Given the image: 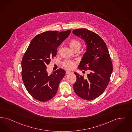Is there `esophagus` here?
I'll return each mask as SVG.
<instances>
[{"label": "esophagus", "mask_w": 132, "mask_h": 132, "mask_svg": "<svg viewBox=\"0 0 132 132\" xmlns=\"http://www.w3.org/2000/svg\"><path fill=\"white\" fill-rule=\"evenodd\" d=\"M71 73H72L71 72H70V71H66V74H67V75L71 74Z\"/></svg>", "instance_id": "34e87169"}]
</instances>
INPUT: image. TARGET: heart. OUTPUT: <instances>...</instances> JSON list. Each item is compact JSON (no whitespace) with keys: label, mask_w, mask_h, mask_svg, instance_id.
<instances>
[{"label":"heart","mask_w":132,"mask_h":132,"mask_svg":"<svg viewBox=\"0 0 132 132\" xmlns=\"http://www.w3.org/2000/svg\"><path fill=\"white\" fill-rule=\"evenodd\" d=\"M69 45L70 47H71V48L73 51H75L77 48H79L81 46L80 43L76 39H71L69 42ZM60 50V48L58 49V52H59ZM76 64H77L76 62L75 61L67 60L64 61L62 63V65L64 67H65V68L69 70H72L75 68V67L76 66Z\"/></svg>","instance_id":"heart-1"}]
</instances>
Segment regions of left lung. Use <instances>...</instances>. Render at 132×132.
<instances>
[{
  "mask_svg": "<svg viewBox=\"0 0 132 132\" xmlns=\"http://www.w3.org/2000/svg\"><path fill=\"white\" fill-rule=\"evenodd\" d=\"M73 33L83 39L87 46L78 68L89 70L86 78L75 72L77 80L73 88L77 95L86 100H92L105 90L110 80L112 65L108 48L102 38L86 28L77 29Z\"/></svg>",
  "mask_w": 132,
  "mask_h": 132,
  "instance_id": "left-lung-1",
  "label": "left lung"
}]
</instances>
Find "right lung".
Listing matches in <instances>:
<instances>
[{
  "mask_svg": "<svg viewBox=\"0 0 132 132\" xmlns=\"http://www.w3.org/2000/svg\"><path fill=\"white\" fill-rule=\"evenodd\" d=\"M71 31H47L39 34L32 40L24 53L21 61L22 79L28 92L36 100L46 102L56 94L65 71L60 68L48 75L46 66L56 55L57 47Z\"/></svg>",
  "mask_w": 132,
  "mask_h": 132,
  "instance_id": "1",
  "label": "right lung"
}]
</instances>
